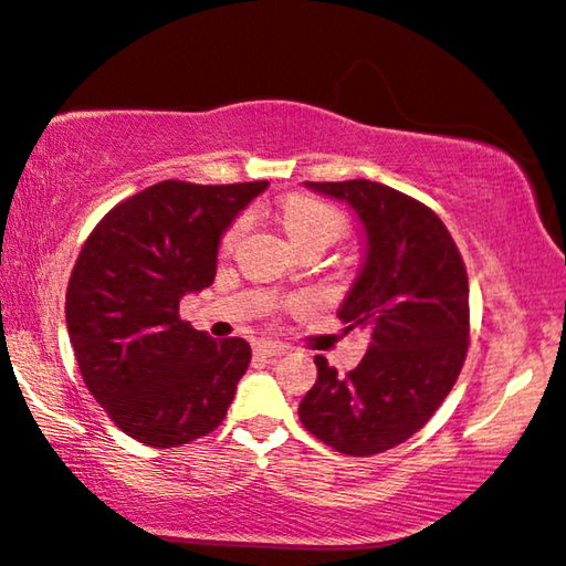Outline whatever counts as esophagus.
I'll return each mask as SVG.
<instances>
[{
  "label": "esophagus",
  "instance_id": "obj_1",
  "mask_svg": "<svg viewBox=\"0 0 566 566\" xmlns=\"http://www.w3.org/2000/svg\"><path fill=\"white\" fill-rule=\"evenodd\" d=\"M253 350H255V355H261V358H277V355H283L289 348L281 343H273V340H258Z\"/></svg>",
  "mask_w": 566,
  "mask_h": 566
}]
</instances>
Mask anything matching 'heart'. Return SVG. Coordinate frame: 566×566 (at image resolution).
I'll return each mask as SVG.
<instances>
[{
	"label": "heart",
	"mask_w": 566,
	"mask_h": 566,
	"mask_svg": "<svg viewBox=\"0 0 566 566\" xmlns=\"http://www.w3.org/2000/svg\"><path fill=\"white\" fill-rule=\"evenodd\" d=\"M281 223L285 228V233L293 241V245L308 243V241H335L343 233L345 221L343 216L335 211V208L325 206L315 198H305V196H293L281 208ZM243 223H235L231 231L226 233V245H231L238 233H241Z\"/></svg>",
	"instance_id": "b5f03b06"
}]
</instances>
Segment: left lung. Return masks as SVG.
Masks as SVG:
<instances>
[{
  "mask_svg": "<svg viewBox=\"0 0 566 566\" xmlns=\"http://www.w3.org/2000/svg\"><path fill=\"white\" fill-rule=\"evenodd\" d=\"M348 203L365 233L360 273L340 303L345 331H368V353L340 378L315 355L318 380L301 422L333 450L370 458L412 438L448 398L470 338V285L462 255L428 206L390 186L305 181Z\"/></svg>",
  "mask_w": 566,
  "mask_h": 566,
  "instance_id": "8db88e82",
  "label": "left lung"
}]
</instances>
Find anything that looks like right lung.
<instances>
[{
    "label": "right lung",
    "mask_w": 566,
    "mask_h": 566,
    "mask_svg": "<svg viewBox=\"0 0 566 566\" xmlns=\"http://www.w3.org/2000/svg\"><path fill=\"white\" fill-rule=\"evenodd\" d=\"M265 188L161 181L86 238L69 277L66 331L88 392L128 438L178 448L223 422L251 345L191 328L178 303L213 283L223 233Z\"/></svg>",
    "instance_id": "obj_1"
}]
</instances>
